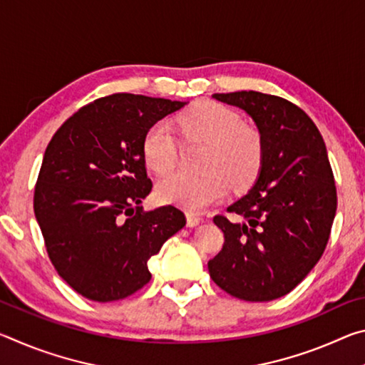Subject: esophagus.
Wrapping results in <instances>:
<instances>
[{
    "mask_svg": "<svg viewBox=\"0 0 365 365\" xmlns=\"http://www.w3.org/2000/svg\"><path fill=\"white\" fill-rule=\"evenodd\" d=\"M200 222H201V217H200V215L191 214V212H188V214H187V225H188V227H196V225H200Z\"/></svg>",
    "mask_w": 365,
    "mask_h": 365,
    "instance_id": "1",
    "label": "esophagus"
}]
</instances>
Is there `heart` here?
Segmentation results:
<instances>
[{
	"label": "heart",
	"instance_id": "heart-1",
	"mask_svg": "<svg viewBox=\"0 0 365 365\" xmlns=\"http://www.w3.org/2000/svg\"><path fill=\"white\" fill-rule=\"evenodd\" d=\"M177 127L183 138L206 145L202 158L206 174L164 177L158 183L160 201L200 212L224 200L232 185L246 190L255 183L264 159L261 133L242 123L233 109L215 101H200L177 117ZM141 153L148 168L159 175L175 168L178 145L169 123L156 122L148 128Z\"/></svg>",
	"mask_w": 365,
	"mask_h": 365
}]
</instances>
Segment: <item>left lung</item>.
Returning <instances> with one entry per match:
<instances>
[{
  "label": "left lung",
  "instance_id": "8db88e82",
  "mask_svg": "<svg viewBox=\"0 0 365 365\" xmlns=\"http://www.w3.org/2000/svg\"><path fill=\"white\" fill-rule=\"evenodd\" d=\"M243 109L264 145L255 187L215 215L225 243L207 262L217 287L238 299L282 298L306 279L322 257L336 212L335 178L325 143L304 110L259 91L215 93Z\"/></svg>",
  "mask_w": 365,
  "mask_h": 365
}]
</instances>
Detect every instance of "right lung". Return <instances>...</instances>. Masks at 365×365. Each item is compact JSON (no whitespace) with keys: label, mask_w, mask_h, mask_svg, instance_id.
Here are the masks:
<instances>
[{"label":"right lung","mask_w":365,"mask_h":365,"mask_svg":"<svg viewBox=\"0 0 365 365\" xmlns=\"http://www.w3.org/2000/svg\"><path fill=\"white\" fill-rule=\"evenodd\" d=\"M185 103L132 93L100 98L72 114L43 156L34 211L49 261L72 289L110 302L151 280L148 261L187 224L175 206L145 211L141 143Z\"/></svg>","instance_id":"1"}]
</instances>
